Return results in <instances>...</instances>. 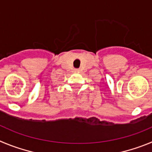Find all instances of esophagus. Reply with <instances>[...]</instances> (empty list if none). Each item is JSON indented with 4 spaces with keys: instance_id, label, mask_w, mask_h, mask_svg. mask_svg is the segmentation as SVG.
Returning a JSON list of instances; mask_svg holds the SVG:
<instances>
[{
    "instance_id": "34e87169",
    "label": "esophagus",
    "mask_w": 152,
    "mask_h": 152,
    "mask_svg": "<svg viewBox=\"0 0 152 152\" xmlns=\"http://www.w3.org/2000/svg\"><path fill=\"white\" fill-rule=\"evenodd\" d=\"M76 70H78V69H76Z\"/></svg>"
}]
</instances>
